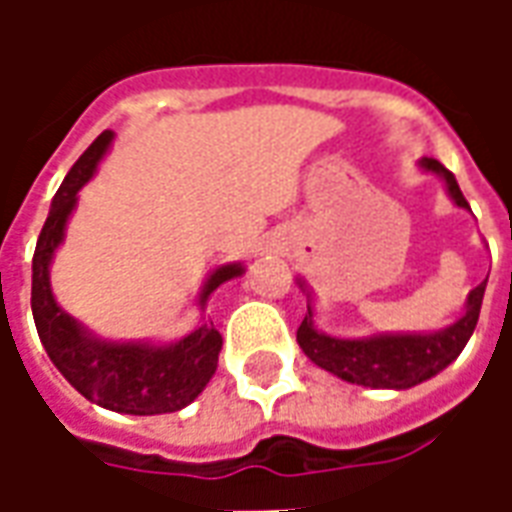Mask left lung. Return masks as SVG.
<instances>
[{
	"label": "left lung",
	"instance_id": "8db88e82",
	"mask_svg": "<svg viewBox=\"0 0 512 512\" xmlns=\"http://www.w3.org/2000/svg\"><path fill=\"white\" fill-rule=\"evenodd\" d=\"M417 167L444 183V191L458 208H469L463 200L461 186L450 169L436 158H419ZM296 285L307 296V315L301 321L296 340L301 351L310 362L343 378L348 384L367 386V389H411L428 378L439 376L444 367H450L469 343L480 307H483V293L488 277L463 301V312L444 329L436 332H376L367 337H337L318 329L315 323V293L307 285V279L296 277Z\"/></svg>",
	"mask_w": 512,
	"mask_h": 512
}]
</instances>
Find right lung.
I'll return each mask as SVG.
<instances>
[{"mask_svg": "<svg viewBox=\"0 0 512 512\" xmlns=\"http://www.w3.org/2000/svg\"><path fill=\"white\" fill-rule=\"evenodd\" d=\"M112 142L115 131L98 136L73 164L51 200L49 219L40 230L32 257V315L40 343L54 367L90 403L134 417L172 414L194 403L219 367L222 334L213 329V323L202 318L189 334L169 343L109 340L90 332L71 312L62 310L51 290V263L65 241L79 191L95 178ZM244 271V263H224L213 268L197 293L200 312H205V301L213 290L241 277Z\"/></svg>", "mask_w": 512, "mask_h": 512, "instance_id": "obj_1", "label": "right lung"}]
</instances>
